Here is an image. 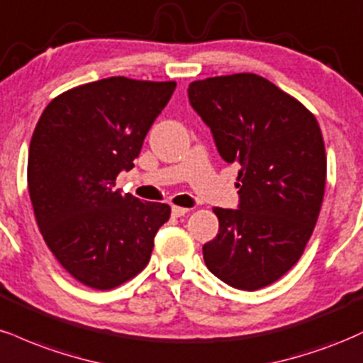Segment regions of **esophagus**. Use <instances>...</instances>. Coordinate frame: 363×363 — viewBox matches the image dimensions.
<instances>
[{
    "label": "esophagus",
    "mask_w": 363,
    "mask_h": 363,
    "mask_svg": "<svg viewBox=\"0 0 363 363\" xmlns=\"http://www.w3.org/2000/svg\"><path fill=\"white\" fill-rule=\"evenodd\" d=\"M186 212H189V208H185V207H178V206L172 207V216L173 217H183L186 214Z\"/></svg>",
    "instance_id": "obj_1"
}]
</instances>
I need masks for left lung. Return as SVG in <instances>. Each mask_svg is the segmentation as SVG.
I'll list each match as a JSON object with an SVG mask.
<instances>
[{"mask_svg": "<svg viewBox=\"0 0 363 363\" xmlns=\"http://www.w3.org/2000/svg\"><path fill=\"white\" fill-rule=\"evenodd\" d=\"M190 105L225 163H238V208L216 207L219 233L203 245L217 279L241 291L277 282L299 262L321 211L326 152L301 101L253 74L190 83Z\"/></svg>", "mask_w": 363, "mask_h": 363, "instance_id": "8db88e82", "label": "left lung"}]
</instances>
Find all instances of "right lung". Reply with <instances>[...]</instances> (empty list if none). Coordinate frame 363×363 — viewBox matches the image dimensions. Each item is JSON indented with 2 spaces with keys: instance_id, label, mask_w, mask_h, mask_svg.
Returning a JSON list of instances; mask_svg holds the SVG:
<instances>
[{
  "instance_id": "add662e5",
  "label": "right lung",
  "mask_w": 363,
  "mask_h": 363,
  "mask_svg": "<svg viewBox=\"0 0 363 363\" xmlns=\"http://www.w3.org/2000/svg\"><path fill=\"white\" fill-rule=\"evenodd\" d=\"M174 88L113 76L61 93L38 118L27 173L33 214L57 262L88 287L108 291L144 270L169 219L166 203L113 186Z\"/></svg>"
}]
</instances>
